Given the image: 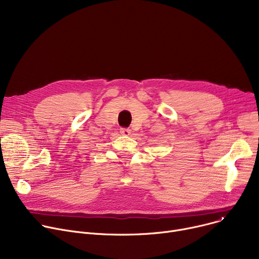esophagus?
Listing matches in <instances>:
<instances>
[{"instance_id": "obj_1", "label": "esophagus", "mask_w": 259, "mask_h": 259, "mask_svg": "<svg viewBox=\"0 0 259 259\" xmlns=\"http://www.w3.org/2000/svg\"><path fill=\"white\" fill-rule=\"evenodd\" d=\"M120 133H121L122 135H125V137H128V135L131 134V130L126 129V128H121V129H120Z\"/></svg>"}]
</instances>
